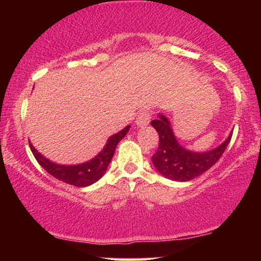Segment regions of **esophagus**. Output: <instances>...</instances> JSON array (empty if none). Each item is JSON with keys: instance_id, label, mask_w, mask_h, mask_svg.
Listing matches in <instances>:
<instances>
[{"instance_id": "34e87169", "label": "esophagus", "mask_w": 261, "mask_h": 261, "mask_svg": "<svg viewBox=\"0 0 261 261\" xmlns=\"http://www.w3.org/2000/svg\"><path fill=\"white\" fill-rule=\"evenodd\" d=\"M149 121H151V114H149L148 112H141L137 116L135 123H137L138 127L144 128V127H146L149 123Z\"/></svg>"}]
</instances>
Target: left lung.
Masks as SVG:
<instances>
[{
  "mask_svg": "<svg viewBox=\"0 0 261 261\" xmlns=\"http://www.w3.org/2000/svg\"><path fill=\"white\" fill-rule=\"evenodd\" d=\"M151 124L159 134V146L152 163L156 171L167 179L189 181L208 171L223 154L231 139V133L217 147L205 152H195L185 148L178 142L170 120L158 114V119Z\"/></svg>",
  "mask_w": 261,
  "mask_h": 261,
  "instance_id": "8db88e82",
  "label": "left lung"
}]
</instances>
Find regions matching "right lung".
<instances>
[{"label": "right lung", "instance_id": "right-lung-1", "mask_svg": "<svg viewBox=\"0 0 261 261\" xmlns=\"http://www.w3.org/2000/svg\"><path fill=\"white\" fill-rule=\"evenodd\" d=\"M129 128L130 126L128 124L119 133L113 134L107 140L105 147L102 148L101 152H98L97 155H95L94 158L88 160V162L76 164V165H63V164L51 162V160L42 155L40 152H38L37 148L32 145V142H30V146L35 159L51 176L64 181V183L74 185V187L78 188H84L96 183L106 173L109 163L112 162L114 153H115L117 144L128 133Z\"/></svg>", "mask_w": 261, "mask_h": 261}]
</instances>
